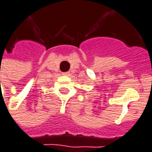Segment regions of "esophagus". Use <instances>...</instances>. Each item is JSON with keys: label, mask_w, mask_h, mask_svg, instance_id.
<instances>
[{"label": "esophagus", "mask_w": 152, "mask_h": 152, "mask_svg": "<svg viewBox=\"0 0 152 152\" xmlns=\"http://www.w3.org/2000/svg\"><path fill=\"white\" fill-rule=\"evenodd\" d=\"M63 74H64V75H66V76H68V75L70 74V72H63Z\"/></svg>", "instance_id": "esophagus-1"}]
</instances>
